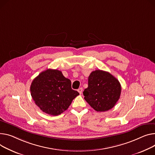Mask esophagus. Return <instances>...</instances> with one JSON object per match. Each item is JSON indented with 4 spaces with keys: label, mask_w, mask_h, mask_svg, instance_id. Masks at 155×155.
<instances>
[{
    "label": "esophagus",
    "mask_w": 155,
    "mask_h": 155,
    "mask_svg": "<svg viewBox=\"0 0 155 155\" xmlns=\"http://www.w3.org/2000/svg\"><path fill=\"white\" fill-rule=\"evenodd\" d=\"M78 93H79L80 94H82V91H83V88H78Z\"/></svg>",
    "instance_id": "obj_1"
}]
</instances>
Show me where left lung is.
I'll return each mask as SVG.
<instances>
[{"mask_svg":"<svg viewBox=\"0 0 155 155\" xmlns=\"http://www.w3.org/2000/svg\"><path fill=\"white\" fill-rule=\"evenodd\" d=\"M121 87L119 81L108 71L97 70L88 77V88L83 94L88 104L97 111H106L115 105Z\"/></svg>","mask_w":155,"mask_h":155,"instance_id":"obj_1","label":"left lung"}]
</instances>
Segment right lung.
<instances>
[{
  "mask_svg": "<svg viewBox=\"0 0 155 155\" xmlns=\"http://www.w3.org/2000/svg\"><path fill=\"white\" fill-rule=\"evenodd\" d=\"M31 96L42 111L57 116L70 105L79 95L71 89V81L58 70L47 69L34 79L30 85Z\"/></svg>",
  "mask_w": 155,
  "mask_h": 155,
  "instance_id": "add662e5",
  "label": "right lung"
}]
</instances>
